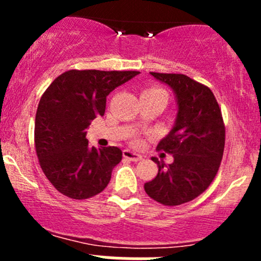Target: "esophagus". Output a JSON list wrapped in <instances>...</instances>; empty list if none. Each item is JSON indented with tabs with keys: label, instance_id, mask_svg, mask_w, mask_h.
<instances>
[{
	"label": "esophagus",
	"instance_id": "esophagus-1",
	"mask_svg": "<svg viewBox=\"0 0 261 261\" xmlns=\"http://www.w3.org/2000/svg\"><path fill=\"white\" fill-rule=\"evenodd\" d=\"M123 158L131 160V162H139V160L143 159L140 154H136V152L131 151V150H123Z\"/></svg>",
	"mask_w": 261,
	"mask_h": 261
}]
</instances>
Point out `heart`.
<instances>
[{
  "label": "heart",
  "mask_w": 261,
  "mask_h": 261,
  "mask_svg": "<svg viewBox=\"0 0 261 261\" xmlns=\"http://www.w3.org/2000/svg\"><path fill=\"white\" fill-rule=\"evenodd\" d=\"M144 92H149V93H165L162 88H156V87H151V88H147ZM143 92V93H144ZM167 94V93H165Z\"/></svg>",
  "instance_id": "1"
}]
</instances>
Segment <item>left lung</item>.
Returning a JSON list of instances; mask_svg holds the SVG:
<instances>
[{
  "instance_id": "left-lung-1",
  "label": "left lung",
  "mask_w": 261,
  "mask_h": 261,
  "mask_svg": "<svg viewBox=\"0 0 261 261\" xmlns=\"http://www.w3.org/2000/svg\"><path fill=\"white\" fill-rule=\"evenodd\" d=\"M177 97L174 127L156 149L172 154L169 165L151 158L158 174L144 184L150 198L164 206H179L203 193L220 168L225 149V123L211 89L184 74L150 72Z\"/></svg>"
}]
</instances>
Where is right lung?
I'll use <instances>...</instances> for the list:
<instances>
[{
    "label": "right lung",
    "instance_id": "obj_1",
    "mask_svg": "<svg viewBox=\"0 0 261 261\" xmlns=\"http://www.w3.org/2000/svg\"><path fill=\"white\" fill-rule=\"evenodd\" d=\"M139 73L72 69L55 78L44 92L34 140L41 169L58 192L87 199L110 183L122 151L116 146H88L86 130L92 120L105 115L110 92Z\"/></svg>",
    "mask_w": 261,
    "mask_h": 261
}]
</instances>
